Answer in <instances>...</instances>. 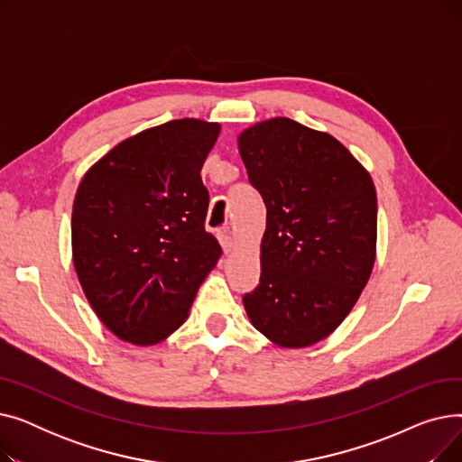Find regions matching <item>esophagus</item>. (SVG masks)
<instances>
[{"mask_svg": "<svg viewBox=\"0 0 462 462\" xmlns=\"http://www.w3.org/2000/svg\"><path fill=\"white\" fill-rule=\"evenodd\" d=\"M218 241H221V245H223V251H225L226 254H230V253L234 251V239H232L230 232H226V230H223V232H218Z\"/></svg>", "mask_w": 462, "mask_h": 462, "instance_id": "esophagus-1", "label": "esophagus"}]
</instances>
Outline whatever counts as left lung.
<instances>
[{
    "instance_id": "obj_1",
    "label": "left lung",
    "mask_w": 462,
    "mask_h": 462,
    "mask_svg": "<svg viewBox=\"0 0 462 462\" xmlns=\"http://www.w3.org/2000/svg\"><path fill=\"white\" fill-rule=\"evenodd\" d=\"M237 148L268 209L245 310L275 345L310 346L346 319L371 277L374 183L337 138L288 117L245 129Z\"/></svg>"
}]
</instances>
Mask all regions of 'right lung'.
I'll return each mask as SVG.
<instances>
[{
    "instance_id": "add662e5",
    "label": "right lung",
    "mask_w": 462,
    "mask_h": 462,
    "mask_svg": "<svg viewBox=\"0 0 462 462\" xmlns=\"http://www.w3.org/2000/svg\"><path fill=\"white\" fill-rule=\"evenodd\" d=\"M218 133L202 119L168 121L117 143L80 181L72 262L97 317L127 343L174 333L223 254L204 226L200 178Z\"/></svg>"
}]
</instances>
